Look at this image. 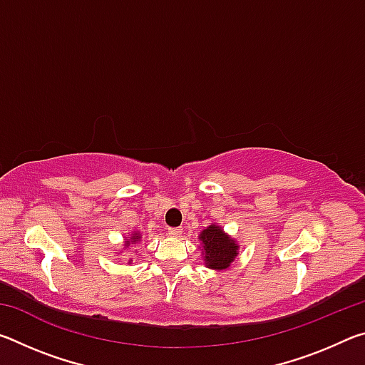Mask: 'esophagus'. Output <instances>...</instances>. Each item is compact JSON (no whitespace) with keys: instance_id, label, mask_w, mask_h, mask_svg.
<instances>
[{"instance_id":"obj_1","label":"esophagus","mask_w":365,"mask_h":365,"mask_svg":"<svg viewBox=\"0 0 365 365\" xmlns=\"http://www.w3.org/2000/svg\"><path fill=\"white\" fill-rule=\"evenodd\" d=\"M169 235H170V237H174V238H178L182 235V228L180 227H172V228H169Z\"/></svg>"}]
</instances>
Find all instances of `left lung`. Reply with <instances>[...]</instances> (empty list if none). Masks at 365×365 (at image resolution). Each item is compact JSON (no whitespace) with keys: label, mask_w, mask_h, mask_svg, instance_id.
<instances>
[{"label":"left lung","mask_w":365,"mask_h":365,"mask_svg":"<svg viewBox=\"0 0 365 365\" xmlns=\"http://www.w3.org/2000/svg\"><path fill=\"white\" fill-rule=\"evenodd\" d=\"M206 267L214 270L228 269L238 256V245L219 225H209L200 233Z\"/></svg>","instance_id":"obj_1"}]
</instances>
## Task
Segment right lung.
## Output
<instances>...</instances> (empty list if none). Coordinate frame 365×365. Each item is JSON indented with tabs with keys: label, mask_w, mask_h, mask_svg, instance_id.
I'll return each instance as SVG.
<instances>
[{
	"label": "right lung",
	"mask_w": 365,
	"mask_h": 365,
	"mask_svg": "<svg viewBox=\"0 0 365 365\" xmlns=\"http://www.w3.org/2000/svg\"><path fill=\"white\" fill-rule=\"evenodd\" d=\"M140 240H141V235H140L138 232H133V233H132V237H128V238H127V242H125V248H127V246H130V245H135L137 242H140Z\"/></svg>",
	"instance_id": "right-lung-1"
}]
</instances>
